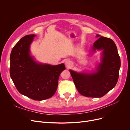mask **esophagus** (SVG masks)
Wrapping results in <instances>:
<instances>
[{
  "label": "esophagus",
  "instance_id": "esophagus-1",
  "mask_svg": "<svg viewBox=\"0 0 130 130\" xmlns=\"http://www.w3.org/2000/svg\"><path fill=\"white\" fill-rule=\"evenodd\" d=\"M65 64L67 66H70L71 64V61H69V60H66L65 61Z\"/></svg>",
  "mask_w": 130,
  "mask_h": 130
}]
</instances>
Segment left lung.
<instances>
[{
    "instance_id": "1",
    "label": "left lung",
    "mask_w": 130,
    "mask_h": 130,
    "mask_svg": "<svg viewBox=\"0 0 130 130\" xmlns=\"http://www.w3.org/2000/svg\"><path fill=\"white\" fill-rule=\"evenodd\" d=\"M100 37L95 42L92 52L102 51L101 63L92 73H78L70 70L78 92L90 98H101L117 84L121 66V60L117 46L110 38Z\"/></svg>"
}]
</instances>
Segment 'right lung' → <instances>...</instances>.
Segmentation results:
<instances>
[{
  "label": "right lung",
  "mask_w": 130,
  "mask_h": 130,
  "mask_svg": "<svg viewBox=\"0 0 130 130\" xmlns=\"http://www.w3.org/2000/svg\"><path fill=\"white\" fill-rule=\"evenodd\" d=\"M36 35H26L13 47L10 75L18 91L34 100L42 101L55 93L64 64L52 65L37 62L31 56L30 46Z\"/></svg>",
  "instance_id": "obj_1"
}]
</instances>
